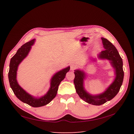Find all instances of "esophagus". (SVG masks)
Listing matches in <instances>:
<instances>
[{
	"instance_id": "34e87169",
	"label": "esophagus",
	"mask_w": 134,
	"mask_h": 134,
	"mask_svg": "<svg viewBox=\"0 0 134 134\" xmlns=\"http://www.w3.org/2000/svg\"><path fill=\"white\" fill-rule=\"evenodd\" d=\"M76 68V65L75 64H71V65H70V69L71 70H75Z\"/></svg>"
}]
</instances>
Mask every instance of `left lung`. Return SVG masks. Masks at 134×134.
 Masks as SVG:
<instances>
[{"label": "left lung", "mask_w": 134, "mask_h": 134, "mask_svg": "<svg viewBox=\"0 0 134 134\" xmlns=\"http://www.w3.org/2000/svg\"><path fill=\"white\" fill-rule=\"evenodd\" d=\"M101 40L105 50L101 51L98 54V57L100 59L109 60L115 69L116 76L112 83L104 93L97 95H92L88 93L84 88L83 82L86 78V74L80 70H76L74 72L75 78L74 83L76 93L83 101L94 105H101L114 98L120 90L124 78L123 60L117 49L107 38L102 37Z\"/></svg>", "instance_id": "8db88e82"}]
</instances>
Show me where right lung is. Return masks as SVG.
Masks as SVG:
<instances>
[{"label":"right lung","mask_w":134,"mask_h":134,"mask_svg":"<svg viewBox=\"0 0 134 134\" xmlns=\"http://www.w3.org/2000/svg\"><path fill=\"white\" fill-rule=\"evenodd\" d=\"M35 39L26 42L19 48L16 53L10 60L8 72V80L14 94L24 103L33 107H40L49 104L55 97L58 92L59 85L64 79L66 73L69 72L70 67L63 69L56 72L51 79V86L46 94L40 98H36L27 93L19 86L16 80V72L19 64L27 56L32 45L35 44Z\"/></svg>","instance_id":"add662e5"}]
</instances>
